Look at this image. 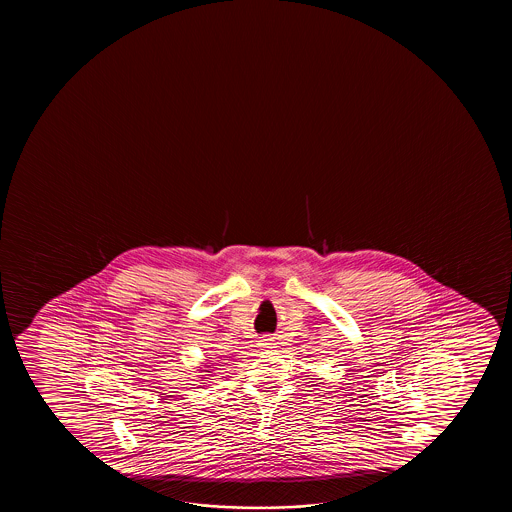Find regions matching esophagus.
<instances>
[{"instance_id": "esophagus-1", "label": "esophagus", "mask_w": 512, "mask_h": 512, "mask_svg": "<svg viewBox=\"0 0 512 512\" xmlns=\"http://www.w3.org/2000/svg\"><path fill=\"white\" fill-rule=\"evenodd\" d=\"M260 348H264V350H271L274 348L273 339L271 337H262L259 341Z\"/></svg>"}]
</instances>
